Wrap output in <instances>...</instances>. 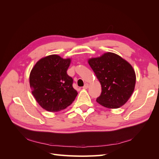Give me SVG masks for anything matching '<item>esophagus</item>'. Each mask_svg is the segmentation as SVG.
<instances>
[{"label": "esophagus", "instance_id": "esophagus-1", "mask_svg": "<svg viewBox=\"0 0 159 159\" xmlns=\"http://www.w3.org/2000/svg\"><path fill=\"white\" fill-rule=\"evenodd\" d=\"M89 87V85L88 84H85V85L83 86L84 89H88Z\"/></svg>", "mask_w": 159, "mask_h": 159}]
</instances>
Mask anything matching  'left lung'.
<instances>
[{
	"instance_id": "left-lung-1",
	"label": "left lung",
	"mask_w": 159,
	"mask_h": 159,
	"mask_svg": "<svg viewBox=\"0 0 159 159\" xmlns=\"http://www.w3.org/2000/svg\"><path fill=\"white\" fill-rule=\"evenodd\" d=\"M88 62L102 85L97 102L109 109L121 107L131 96L135 85V73L131 64L111 52L91 58Z\"/></svg>"
}]
</instances>
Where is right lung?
<instances>
[{
	"label": "right lung",
	"mask_w": 159,
	"mask_h": 159,
	"mask_svg": "<svg viewBox=\"0 0 159 159\" xmlns=\"http://www.w3.org/2000/svg\"><path fill=\"white\" fill-rule=\"evenodd\" d=\"M70 61L57 55L48 56L38 61L30 72L32 93L48 111L66 109L78 95L73 88V78L67 74Z\"/></svg>",
	"instance_id": "obj_1"
}]
</instances>
